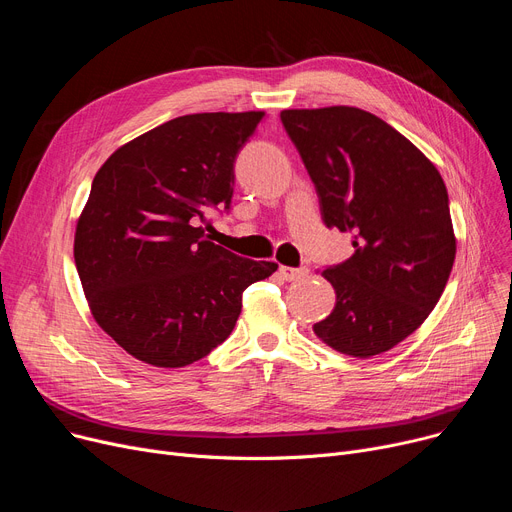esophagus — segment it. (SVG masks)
<instances>
[{
	"label": "esophagus",
	"instance_id": "34e87169",
	"mask_svg": "<svg viewBox=\"0 0 512 512\" xmlns=\"http://www.w3.org/2000/svg\"><path fill=\"white\" fill-rule=\"evenodd\" d=\"M309 274V270L307 267H280V276L284 278V280H288V282H292V280H299V278H303V276H307Z\"/></svg>",
	"mask_w": 512,
	"mask_h": 512
}]
</instances>
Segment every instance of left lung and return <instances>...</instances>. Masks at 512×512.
Here are the masks:
<instances>
[{
	"label": "left lung",
	"instance_id": "left-lung-1",
	"mask_svg": "<svg viewBox=\"0 0 512 512\" xmlns=\"http://www.w3.org/2000/svg\"><path fill=\"white\" fill-rule=\"evenodd\" d=\"M321 220L351 232L353 257L326 267L334 311L313 326L334 351L369 359L411 336L440 301L456 240L446 184L409 139L359 107L284 110Z\"/></svg>",
	"mask_w": 512,
	"mask_h": 512
}]
</instances>
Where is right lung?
<instances>
[{"instance_id":"1","label":"right lung","mask_w":512,"mask_h":512,"mask_svg":"<svg viewBox=\"0 0 512 512\" xmlns=\"http://www.w3.org/2000/svg\"><path fill=\"white\" fill-rule=\"evenodd\" d=\"M263 112L191 114L120 147L99 168L76 224L74 261L91 313L134 359L184 367L236 326L242 292L278 265L205 238L230 211L234 164Z\"/></svg>"}]
</instances>
